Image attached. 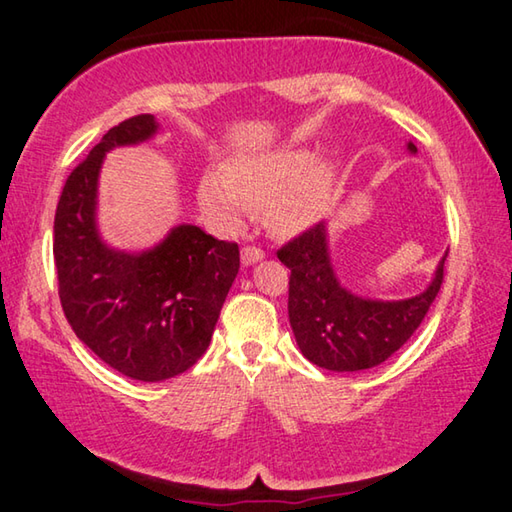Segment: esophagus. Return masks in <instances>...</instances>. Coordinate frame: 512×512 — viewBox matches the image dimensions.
I'll use <instances>...</instances> for the list:
<instances>
[{
  "label": "esophagus",
  "instance_id": "1",
  "mask_svg": "<svg viewBox=\"0 0 512 512\" xmlns=\"http://www.w3.org/2000/svg\"><path fill=\"white\" fill-rule=\"evenodd\" d=\"M266 255L262 248H255V246H246L244 250H241V264L244 266H253L257 262H262Z\"/></svg>",
  "mask_w": 512,
  "mask_h": 512
}]
</instances>
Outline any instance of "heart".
Listing matches in <instances>:
<instances>
[{"label": "heart", "mask_w": 512, "mask_h": 512, "mask_svg": "<svg viewBox=\"0 0 512 512\" xmlns=\"http://www.w3.org/2000/svg\"><path fill=\"white\" fill-rule=\"evenodd\" d=\"M336 176L334 160H314L305 146H280L237 155L225 169L205 171L198 180V203L225 230L239 228L248 210H264L275 235L296 237L329 212Z\"/></svg>", "instance_id": "heart-1"}]
</instances>
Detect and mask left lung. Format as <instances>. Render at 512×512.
<instances>
[{
    "label": "left lung",
    "instance_id": "8db88e82",
    "mask_svg": "<svg viewBox=\"0 0 512 512\" xmlns=\"http://www.w3.org/2000/svg\"><path fill=\"white\" fill-rule=\"evenodd\" d=\"M406 149L418 153L413 142ZM277 257L291 268L289 320L300 352L318 368L357 372L384 363L411 339L438 296L447 253L429 287L404 300L363 298L345 289L329 257L325 223L291 239Z\"/></svg>",
    "mask_w": 512,
    "mask_h": 512
}]
</instances>
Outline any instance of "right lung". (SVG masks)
Wrapping results in <instances>:
<instances>
[{"instance_id":"obj_1","label":"right lung","mask_w":512,"mask_h":512,"mask_svg":"<svg viewBox=\"0 0 512 512\" xmlns=\"http://www.w3.org/2000/svg\"><path fill=\"white\" fill-rule=\"evenodd\" d=\"M158 133L153 115L110 128L69 173L54 219L58 296L74 334L121 375L164 381L203 357L239 273V246L198 225H176L142 253L99 235L97 192L106 153Z\"/></svg>"}]
</instances>
